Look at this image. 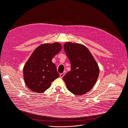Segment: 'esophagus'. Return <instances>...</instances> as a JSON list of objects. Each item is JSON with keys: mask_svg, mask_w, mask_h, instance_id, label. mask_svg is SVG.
<instances>
[{"mask_svg": "<svg viewBox=\"0 0 128 128\" xmlns=\"http://www.w3.org/2000/svg\"><path fill=\"white\" fill-rule=\"evenodd\" d=\"M65 72H63V73H61V74H60V78H62L64 75H65Z\"/></svg>", "mask_w": 128, "mask_h": 128, "instance_id": "34e87169", "label": "esophagus"}]
</instances>
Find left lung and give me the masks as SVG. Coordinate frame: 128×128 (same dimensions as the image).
<instances>
[{
	"label": "left lung",
	"instance_id": "left-lung-1",
	"mask_svg": "<svg viewBox=\"0 0 128 128\" xmlns=\"http://www.w3.org/2000/svg\"><path fill=\"white\" fill-rule=\"evenodd\" d=\"M64 49L70 62L71 70L63 80L72 93L84 95L96 84L99 74V66L89 50L82 44L66 42Z\"/></svg>",
	"mask_w": 128,
	"mask_h": 128
}]
</instances>
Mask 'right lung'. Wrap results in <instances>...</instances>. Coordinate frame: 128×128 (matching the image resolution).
Masks as SVG:
<instances>
[{
	"instance_id": "right-lung-1",
	"label": "right lung",
	"mask_w": 128,
	"mask_h": 128,
	"mask_svg": "<svg viewBox=\"0 0 128 128\" xmlns=\"http://www.w3.org/2000/svg\"><path fill=\"white\" fill-rule=\"evenodd\" d=\"M59 43H44L38 46L31 55L24 67V78L26 86L36 92L42 93L59 77L56 66L52 62L60 52Z\"/></svg>"
}]
</instances>
